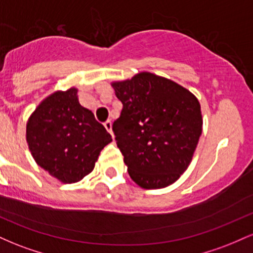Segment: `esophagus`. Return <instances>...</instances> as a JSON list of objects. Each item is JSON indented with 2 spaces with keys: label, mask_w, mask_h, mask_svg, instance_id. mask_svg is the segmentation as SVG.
Masks as SVG:
<instances>
[{
  "label": "esophagus",
  "mask_w": 253,
  "mask_h": 253,
  "mask_svg": "<svg viewBox=\"0 0 253 253\" xmlns=\"http://www.w3.org/2000/svg\"><path fill=\"white\" fill-rule=\"evenodd\" d=\"M103 125H104V127H106V129L108 130V132L110 133V134L113 135V130H112V121H110V120H107L106 123H104ZM113 138H114V135H113Z\"/></svg>",
  "instance_id": "obj_1"
}]
</instances>
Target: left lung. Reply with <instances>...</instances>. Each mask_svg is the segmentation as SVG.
<instances>
[{
  "mask_svg": "<svg viewBox=\"0 0 253 253\" xmlns=\"http://www.w3.org/2000/svg\"><path fill=\"white\" fill-rule=\"evenodd\" d=\"M112 85L124 106L113 132L130 178L144 189L172 184L189 167L202 133L197 98L151 72Z\"/></svg>",
  "mask_w": 253,
  "mask_h": 253,
  "instance_id": "left-lung-1",
  "label": "left lung"
}]
</instances>
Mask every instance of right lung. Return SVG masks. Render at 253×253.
<instances>
[{"instance_id": "1", "label": "right lung", "mask_w": 253, "mask_h": 253, "mask_svg": "<svg viewBox=\"0 0 253 253\" xmlns=\"http://www.w3.org/2000/svg\"><path fill=\"white\" fill-rule=\"evenodd\" d=\"M26 139L34 161L63 183H76L94 170L112 135L91 110L78 102L77 89L46 97L28 119Z\"/></svg>"}]
</instances>
